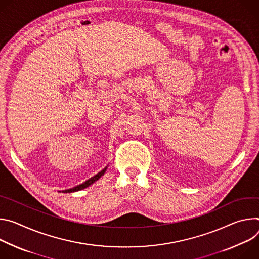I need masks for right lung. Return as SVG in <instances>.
Wrapping results in <instances>:
<instances>
[{
	"mask_svg": "<svg viewBox=\"0 0 259 259\" xmlns=\"http://www.w3.org/2000/svg\"><path fill=\"white\" fill-rule=\"evenodd\" d=\"M107 167H108V165H107V166H105L101 171H99V173H98L97 175H95L94 177L90 178L89 180H86V181H85V182H83L82 184H79V185H77V186H75V187H73V188H70V189L62 190V192H64V193H68V192H75V191H79V190H82V189H84V188H86V187L91 186L92 184H94L96 181H98V180H99V179H100V178L105 174V171H106ZM59 192H61V191H59Z\"/></svg>",
	"mask_w": 259,
	"mask_h": 259,
	"instance_id": "add662e5",
	"label": "right lung"
}]
</instances>
